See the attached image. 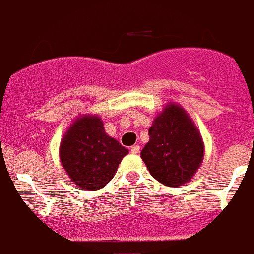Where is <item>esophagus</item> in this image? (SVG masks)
<instances>
[{
  "label": "esophagus",
  "instance_id": "obj_1",
  "mask_svg": "<svg viewBox=\"0 0 254 254\" xmlns=\"http://www.w3.org/2000/svg\"><path fill=\"white\" fill-rule=\"evenodd\" d=\"M139 151H140V148H139L138 145L130 146V152H132V154H139Z\"/></svg>",
  "mask_w": 254,
  "mask_h": 254
}]
</instances>
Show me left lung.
Segmentation results:
<instances>
[{"label":"left lung","mask_w":254,"mask_h":254,"mask_svg":"<svg viewBox=\"0 0 254 254\" xmlns=\"http://www.w3.org/2000/svg\"><path fill=\"white\" fill-rule=\"evenodd\" d=\"M140 157L156 181L168 187L189 182L203 160V143L191 119L179 105H168L149 129Z\"/></svg>","instance_id":"left-lung-1"}]
</instances>
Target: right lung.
Instances as JSON below:
<instances>
[{"instance_id":"right-lung-1","label":"right lung","mask_w":254,"mask_h":254,"mask_svg":"<svg viewBox=\"0 0 254 254\" xmlns=\"http://www.w3.org/2000/svg\"><path fill=\"white\" fill-rule=\"evenodd\" d=\"M128 150L109 137L100 117H78L61 144V161L67 176L82 189L98 190L113 179Z\"/></svg>"}]
</instances>
